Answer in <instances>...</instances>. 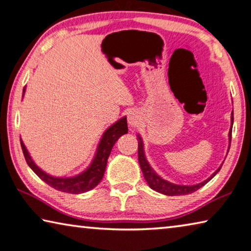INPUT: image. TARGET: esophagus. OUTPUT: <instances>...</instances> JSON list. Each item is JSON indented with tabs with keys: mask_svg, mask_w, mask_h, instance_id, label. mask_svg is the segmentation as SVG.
<instances>
[{
	"mask_svg": "<svg viewBox=\"0 0 251 251\" xmlns=\"http://www.w3.org/2000/svg\"><path fill=\"white\" fill-rule=\"evenodd\" d=\"M139 122H140V116H139L138 112L133 111V112L129 113L128 123L131 126H137L139 125Z\"/></svg>",
	"mask_w": 251,
	"mask_h": 251,
	"instance_id": "esophagus-1",
	"label": "esophagus"
}]
</instances>
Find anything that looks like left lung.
Segmentation results:
<instances>
[{
  "label": "left lung",
  "mask_w": 251,
  "mask_h": 251,
  "mask_svg": "<svg viewBox=\"0 0 251 251\" xmlns=\"http://www.w3.org/2000/svg\"><path fill=\"white\" fill-rule=\"evenodd\" d=\"M231 121L233 122V117H231ZM231 128H232V123H231ZM231 133H232V131H231V129H230V131H229L230 142H231ZM229 148H230V146H229ZM138 158H139V164H140L143 176H145L146 181L148 182V184H149V187L151 189H153V190L160 192V194H163L167 196H181V195L192 194V192L197 191L198 189L204 186L207 182L210 181L213 176L217 175V172L221 169V167H223V166H220L219 169L217 170L215 174L210 176V178H208L206 181L198 183V184H195V186H179V184L170 183V182L166 181V180L161 179L152 169H151L149 163H148V161L146 160L145 152H143V143H142V139L140 138V135H138Z\"/></svg>",
  "instance_id": "8db88e82"
}]
</instances>
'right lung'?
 I'll return each mask as SVG.
<instances>
[{
  "label": "right lung",
  "mask_w": 251,
  "mask_h": 251,
  "mask_svg": "<svg viewBox=\"0 0 251 251\" xmlns=\"http://www.w3.org/2000/svg\"><path fill=\"white\" fill-rule=\"evenodd\" d=\"M24 92V90H23ZM128 133V125H126V118H122L120 120L117 121L113 126L105 131L104 134L102 135V139L100 143H99L97 154L94 157L93 161L87 170L83 174H81L76 176H72V178H56V176H49L42 171L36 164L33 162L30 154H28L27 150L24 143L21 140V147L24 154V158L26 160V163L28 167L35 172L36 176H40L45 183L52 188L60 190L62 192H68V194H82V192L89 191L98 186L101 179L103 178L106 162H108V158L110 155L111 150L114 146V143L121 135Z\"/></svg>",
  "instance_id": "obj_1"
}]
</instances>
